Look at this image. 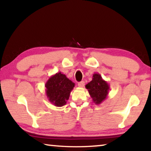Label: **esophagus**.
<instances>
[{"mask_svg":"<svg viewBox=\"0 0 151 151\" xmlns=\"http://www.w3.org/2000/svg\"><path fill=\"white\" fill-rule=\"evenodd\" d=\"M84 85H85V82L83 81H81L80 82L78 83V86L80 88H83V86H84Z\"/></svg>","mask_w":151,"mask_h":151,"instance_id":"obj_1","label":"esophagus"}]
</instances>
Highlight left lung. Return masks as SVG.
I'll return each mask as SVG.
<instances>
[{"label":"left lung","mask_w":151,"mask_h":151,"mask_svg":"<svg viewBox=\"0 0 151 151\" xmlns=\"http://www.w3.org/2000/svg\"><path fill=\"white\" fill-rule=\"evenodd\" d=\"M90 97L96 104H100L105 100L110 91V86L104 80L100 73H93L92 80L86 85Z\"/></svg>","instance_id":"8db88e82"}]
</instances>
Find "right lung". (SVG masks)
I'll use <instances>...</instances> for the list:
<instances>
[{
  "label": "right lung",
  "mask_w": 151,
  "mask_h": 151,
  "mask_svg": "<svg viewBox=\"0 0 151 151\" xmlns=\"http://www.w3.org/2000/svg\"><path fill=\"white\" fill-rule=\"evenodd\" d=\"M45 93L49 102L54 106L61 107L66 104L75 83L61 72L51 76L45 83Z\"/></svg>",
  "instance_id": "obj_1"
}]
</instances>
